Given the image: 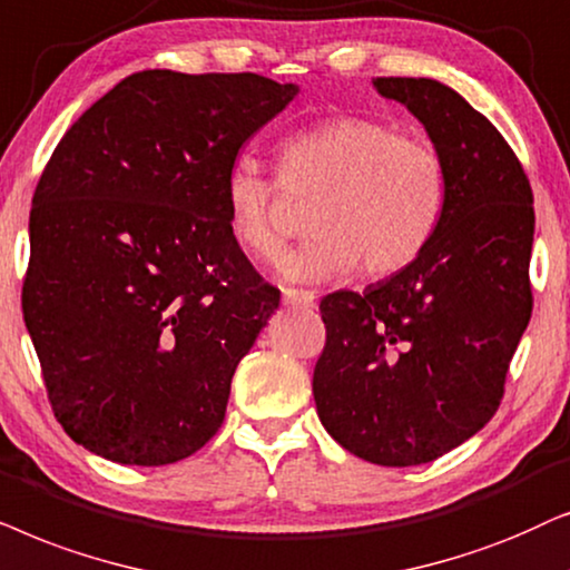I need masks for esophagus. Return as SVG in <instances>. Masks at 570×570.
<instances>
[{
	"label": "esophagus",
	"mask_w": 570,
	"mask_h": 570,
	"mask_svg": "<svg viewBox=\"0 0 570 570\" xmlns=\"http://www.w3.org/2000/svg\"><path fill=\"white\" fill-rule=\"evenodd\" d=\"M284 302H286V305H292V307H313L315 305V292L294 289V286H289V289H284Z\"/></svg>",
	"instance_id": "obj_1"
}]
</instances>
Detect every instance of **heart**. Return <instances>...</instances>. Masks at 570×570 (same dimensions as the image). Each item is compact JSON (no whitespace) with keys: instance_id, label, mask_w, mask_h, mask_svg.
Masks as SVG:
<instances>
[{"instance_id":"1","label":"heart","mask_w":570,"mask_h":570,"mask_svg":"<svg viewBox=\"0 0 570 570\" xmlns=\"http://www.w3.org/2000/svg\"><path fill=\"white\" fill-rule=\"evenodd\" d=\"M268 177L253 156L226 174V224L253 261H276L294 218L289 193L313 200V237L284 263L299 281L360 271L391 278L424 255L449 195L445 158L430 140L401 135L381 119L338 114L294 132Z\"/></svg>"}]
</instances>
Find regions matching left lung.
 Segmentation results:
<instances>
[{
  "instance_id": "8db88e82",
  "label": "left lung",
  "mask_w": 570,
  "mask_h": 570,
  "mask_svg": "<svg viewBox=\"0 0 570 570\" xmlns=\"http://www.w3.org/2000/svg\"><path fill=\"white\" fill-rule=\"evenodd\" d=\"M445 158L449 195L414 265L321 302L313 393L338 445L370 464L416 466L480 432L532 317L534 195L495 125L430 78H375Z\"/></svg>"
}]
</instances>
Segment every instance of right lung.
Instances as JSON below:
<instances>
[{
    "label": "right lung",
    "mask_w": 570,
    "mask_h": 570,
    "mask_svg": "<svg viewBox=\"0 0 570 570\" xmlns=\"http://www.w3.org/2000/svg\"><path fill=\"white\" fill-rule=\"evenodd\" d=\"M294 96L255 72L142 70L59 140L30 208L22 317L82 449L164 466L222 428L281 299L232 237L224 181Z\"/></svg>",
    "instance_id": "right-lung-1"
}]
</instances>
